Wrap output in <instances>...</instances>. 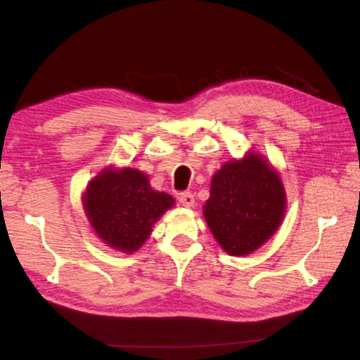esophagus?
<instances>
[{
	"label": "esophagus",
	"instance_id": "34e87169",
	"mask_svg": "<svg viewBox=\"0 0 360 360\" xmlns=\"http://www.w3.org/2000/svg\"><path fill=\"white\" fill-rule=\"evenodd\" d=\"M179 202L182 206H186V208H193L195 205V197L191 192H184L179 195Z\"/></svg>",
	"mask_w": 360,
	"mask_h": 360
}]
</instances>
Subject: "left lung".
<instances>
[{
	"instance_id": "obj_1",
	"label": "left lung",
	"mask_w": 360,
	"mask_h": 360,
	"mask_svg": "<svg viewBox=\"0 0 360 360\" xmlns=\"http://www.w3.org/2000/svg\"><path fill=\"white\" fill-rule=\"evenodd\" d=\"M288 208L279 173L266 158L248 150L229 160L211 179L203 216L212 236L230 255L252 254L276 233Z\"/></svg>"
}]
</instances>
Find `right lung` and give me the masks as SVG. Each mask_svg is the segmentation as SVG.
Instances as JSON below:
<instances>
[{"mask_svg": "<svg viewBox=\"0 0 360 360\" xmlns=\"http://www.w3.org/2000/svg\"><path fill=\"white\" fill-rule=\"evenodd\" d=\"M82 206L95 235L115 251L133 254L152 227L174 206L167 192L154 191L148 174L136 168L106 167L89 182Z\"/></svg>", "mask_w": 360, "mask_h": 360, "instance_id": "1", "label": "right lung"}]
</instances>
